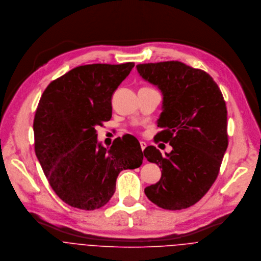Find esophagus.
<instances>
[{
  "label": "esophagus",
  "instance_id": "obj_1",
  "mask_svg": "<svg viewBox=\"0 0 261 261\" xmlns=\"http://www.w3.org/2000/svg\"><path fill=\"white\" fill-rule=\"evenodd\" d=\"M140 145H141V149H142V150L144 151V149L147 148V144H146L145 142H141V143H140Z\"/></svg>",
  "mask_w": 261,
  "mask_h": 261
}]
</instances>
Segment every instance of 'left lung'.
<instances>
[{
	"instance_id": "8db88e82",
	"label": "left lung",
	"mask_w": 261,
	"mask_h": 261,
	"mask_svg": "<svg viewBox=\"0 0 261 261\" xmlns=\"http://www.w3.org/2000/svg\"><path fill=\"white\" fill-rule=\"evenodd\" d=\"M140 75L163 94L162 128L154 142L169 143L163 156L153 146L144 154L162 169L161 180L145 189L149 200L167 210L196 204L219 174L228 147L227 109L217 83L207 72L179 61L137 65Z\"/></svg>"
}]
</instances>
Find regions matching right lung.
I'll list each match as a JSON object with an SVG mask.
<instances>
[{
  "label": "right lung",
  "instance_id": "obj_1",
  "mask_svg": "<svg viewBox=\"0 0 261 261\" xmlns=\"http://www.w3.org/2000/svg\"><path fill=\"white\" fill-rule=\"evenodd\" d=\"M88 64L53 80L34 117L35 152L56 195L71 207L95 210L115 191L122 170L141 167L144 153L132 135L116 138L110 149L97 142L95 127L112 118V96L134 68Z\"/></svg>",
  "mask_w": 261,
  "mask_h": 261
}]
</instances>
